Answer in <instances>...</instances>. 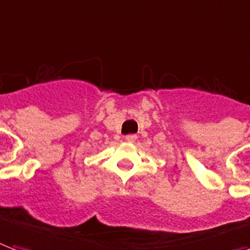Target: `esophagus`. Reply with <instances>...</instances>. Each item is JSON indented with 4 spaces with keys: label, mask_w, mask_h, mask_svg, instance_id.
Returning a JSON list of instances; mask_svg holds the SVG:
<instances>
[{
    "label": "esophagus",
    "mask_w": 250,
    "mask_h": 250,
    "mask_svg": "<svg viewBox=\"0 0 250 250\" xmlns=\"http://www.w3.org/2000/svg\"><path fill=\"white\" fill-rule=\"evenodd\" d=\"M125 140L134 142V140H136V135H127V136H125Z\"/></svg>",
    "instance_id": "1"
}]
</instances>
